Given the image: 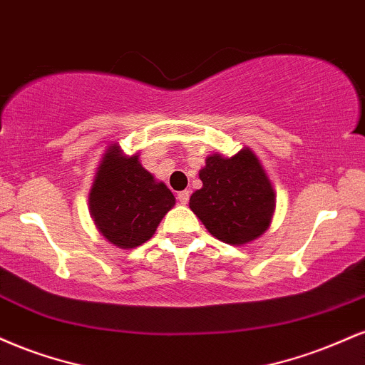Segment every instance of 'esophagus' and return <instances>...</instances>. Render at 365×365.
Returning <instances> with one entry per match:
<instances>
[{
	"mask_svg": "<svg viewBox=\"0 0 365 365\" xmlns=\"http://www.w3.org/2000/svg\"><path fill=\"white\" fill-rule=\"evenodd\" d=\"M190 195H191V192H190V191H186V190H184V191H179V192H178V200H179V203H181V205H186L187 201H190Z\"/></svg>",
	"mask_w": 365,
	"mask_h": 365,
	"instance_id": "obj_1",
	"label": "esophagus"
}]
</instances>
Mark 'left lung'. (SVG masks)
Masks as SVG:
<instances>
[{
	"label": "left lung",
	"instance_id": "obj_1",
	"mask_svg": "<svg viewBox=\"0 0 365 365\" xmlns=\"http://www.w3.org/2000/svg\"><path fill=\"white\" fill-rule=\"evenodd\" d=\"M200 179L203 186L191 195L190 208L213 237L244 246L267 232L275 213L277 195L250 147L232 157L208 155Z\"/></svg>",
	"mask_w": 365,
	"mask_h": 365
}]
</instances>
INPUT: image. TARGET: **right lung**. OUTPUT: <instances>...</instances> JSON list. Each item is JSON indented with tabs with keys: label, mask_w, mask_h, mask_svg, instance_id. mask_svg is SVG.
<instances>
[{
	"label": "right lung",
	"mask_w": 365,
	"mask_h": 365,
	"mask_svg": "<svg viewBox=\"0 0 365 365\" xmlns=\"http://www.w3.org/2000/svg\"><path fill=\"white\" fill-rule=\"evenodd\" d=\"M174 205L173 192L141 165L138 152L107 147L88 192L90 217L107 241L121 250L141 246Z\"/></svg>",
	"instance_id": "right-lung-1"
}]
</instances>
